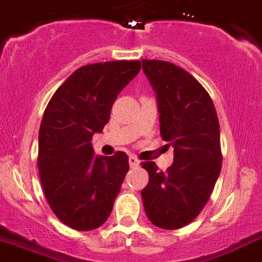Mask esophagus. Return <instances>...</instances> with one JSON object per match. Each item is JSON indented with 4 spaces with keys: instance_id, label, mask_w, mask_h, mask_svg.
Segmentation results:
<instances>
[{
    "instance_id": "esophagus-1",
    "label": "esophagus",
    "mask_w": 262,
    "mask_h": 262,
    "mask_svg": "<svg viewBox=\"0 0 262 262\" xmlns=\"http://www.w3.org/2000/svg\"><path fill=\"white\" fill-rule=\"evenodd\" d=\"M139 160H138L137 157H134V155H130L129 157V165L132 166V168H137V166H139Z\"/></svg>"
}]
</instances>
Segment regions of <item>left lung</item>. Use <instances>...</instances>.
Wrapping results in <instances>:
<instances>
[{"label": "left lung", "mask_w": 262, "mask_h": 262, "mask_svg": "<svg viewBox=\"0 0 262 262\" xmlns=\"http://www.w3.org/2000/svg\"><path fill=\"white\" fill-rule=\"evenodd\" d=\"M142 64L157 93L160 136L174 148L166 171L154 162L142 163L149 174L143 205L155 226L180 229L200 214L219 178V119L209 93L190 73L158 59H142Z\"/></svg>", "instance_id": "8db88e82"}]
</instances>
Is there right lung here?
Returning a JSON list of instances; mask_svg holds the SVG:
<instances>
[{
    "label": "right lung",
    "mask_w": 262,
    "mask_h": 262,
    "mask_svg": "<svg viewBox=\"0 0 262 262\" xmlns=\"http://www.w3.org/2000/svg\"><path fill=\"white\" fill-rule=\"evenodd\" d=\"M139 61L83 66L56 91L43 114L37 166L46 199L64 225L89 231L105 223L129 170L128 155H94L112 105L139 73Z\"/></svg>",
    "instance_id": "1"
}]
</instances>
